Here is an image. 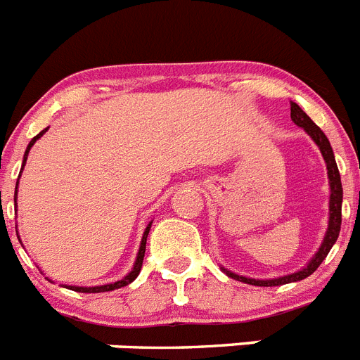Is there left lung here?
Listing matches in <instances>:
<instances>
[{
  "label": "left lung",
  "instance_id": "1",
  "mask_svg": "<svg viewBox=\"0 0 360 360\" xmlns=\"http://www.w3.org/2000/svg\"><path fill=\"white\" fill-rule=\"evenodd\" d=\"M290 119L297 124L299 128H303L308 135L314 139L317 146H319L321 153H323V158L326 162V169H328V178H330V221H328V231H326V236H324L323 245L321 249L317 250V254L311 257V262L304 266L303 270L299 272H294L290 276H283V278L278 279H266V281H262V279H250L243 278V276H238L234 272H229V270L224 269L225 274L229 278L236 279V281L241 283H249V285H256V287H279V285H287V283L301 281V279L308 278L310 274H314L319 265L323 263V259L328 256L330 249L333 247V243L339 238V232H341V207H342V186H341V174H339V169H337L335 157H333L332 146H330L328 139L321 131V128L317 124H314V120L304 113L301 108L295 103H290Z\"/></svg>",
  "mask_w": 360,
  "mask_h": 360
}]
</instances>
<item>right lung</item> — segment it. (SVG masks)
Listing matches in <instances>:
<instances>
[{
    "label": "right lung",
    "mask_w": 360,
    "mask_h": 360,
    "mask_svg": "<svg viewBox=\"0 0 360 360\" xmlns=\"http://www.w3.org/2000/svg\"><path fill=\"white\" fill-rule=\"evenodd\" d=\"M46 131V129H43V131L39 133V135H36L34 139L30 141V144H28L27 151H25V158H23V165L25 162H27V157H28V151H30V148L34 144H36V141L39 139V136H43V133ZM23 169V167H21ZM15 195H18V191L14 193V202H15ZM149 229H151V224L146 227V232L144 236H142V243H141V249H139V256H136V262H135V266H133V270L129 272L128 276L124 279H120V281H115V283H110V285H103V287H90V288H84V287H68L70 290H75V292H84V294H97V292H110V290H115V288H122L126 287V285H129V283L133 281V279L139 276V272H141L142 269V262H144V254H146V240H148V234H149Z\"/></svg>",
    "instance_id": "right-lung-1"
}]
</instances>
